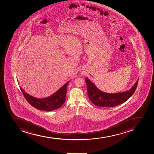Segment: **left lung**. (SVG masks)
I'll list each match as a JSON object with an SVG mask.
<instances>
[{
  "label": "left lung",
  "mask_w": 154,
  "mask_h": 154,
  "mask_svg": "<svg viewBox=\"0 0 154 154\" xmlns=\"http://www.w3.org/2000/svg\"><path fill=\"white\" fill-rule=\"evenodd\" d=\"M138 80L127 92L109 94L100 91L87 78L85 79L89 98L95 105L102 107H115L127 101L135 92Z\"/></svg>",
  "instance_id": "1"
}]
</instances>
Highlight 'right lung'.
Listing matches in <instances>:
<instances>
[{
	"instance_id": "obj_1",
	"label": "right lung",
	"mask_w": 154,
	"mask_h": 154,
	"mask_svg": "<svg viewBox=\"0 0 154 154\" xmlns=\"http://www.w3.org/2000/svg\"><path fill=\"white\" fill-rule=\"evenodd\" d=\"M68 83L69 82L65 84L54 94L43 99L34 98L25 92L21 87L20 88L27 101L34 108L43 111H50L59 108L64 103Z\"/></svg>"
}]
</instances>
